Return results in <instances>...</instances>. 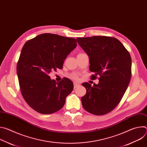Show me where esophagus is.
Returning a JSON list of instances; mask_svg holds the SVG:
<instances>
[{
  "label": "esophagus",
  "mask_w": 147,
  "mask_h": 147,
  "mask_svg": "<svg viewBox=\"0 0 147 147\" xmlns=\"http://www.w3.org/2000/svg\"><path fill=\"white\" fill-rule=\"evenodd\" d=\"M79 86H80L79 84H77V83H76V82H74V88H77V87H78Z\"/></svg>",
  "instance_id": "esophagus-1"
}]
</instances>
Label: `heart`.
Here are the masks:
<instances>
[{
    "mask_svg": "<svg viewBox=\"0 0 147 147\" xmlns=\"http://www.w3.org/2000/svg\"><path fill=\"white\" fill-rule=\"evenodd\" d=\"M73 77L74 78H76V79H77V75H74V76H73Z\"/></svg>",
    "mask_w": 147,
    "mask_h": 147,
    "instance_id": "heart-1",
    "label": "heart"
}]
</instances>
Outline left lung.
I'll return each instance as SVG.
<instances>
[{"label": "left lung", "instance_id": "obj_1", "mask_svg": "<svg viewBox=\"0 0 147 147\" xmlns=\"http://www.w3.org/2000/svg\"><path fill=\"white\" fill-rule=\"evenodd\" d=\"M77 42L89 57L90 70L100 76L98 84H82L87 90L81 98L86 111L103 115L114 109L126 91L131 76V59L123 45L113 37L94 36L77 38Z\"/></svg>", "mask_w": 147, "mask_h": 147}]
</instances>
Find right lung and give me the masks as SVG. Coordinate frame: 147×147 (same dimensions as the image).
Wrapping results in <instances>:
<instances>
[{
	"mask_svg": "<svg viewBox=\"0 0 147 147\" xmlns=\"http://www.w3.org/2000/svg\"><path fill=\"white\" fill-rule=\"evenodd\" d=\"M77 45L74 38L49 33L38 35L25 43L17 74L22 95L35 111L51 114L64 106L73 83L67 78L56 82L49 74L63 68L64 60Z\"/></svg>",
	"mask_w": 147,
	"mask_h": 147,
	"instance_id": "1",
	"label": "right lung"
}]
</instances>
